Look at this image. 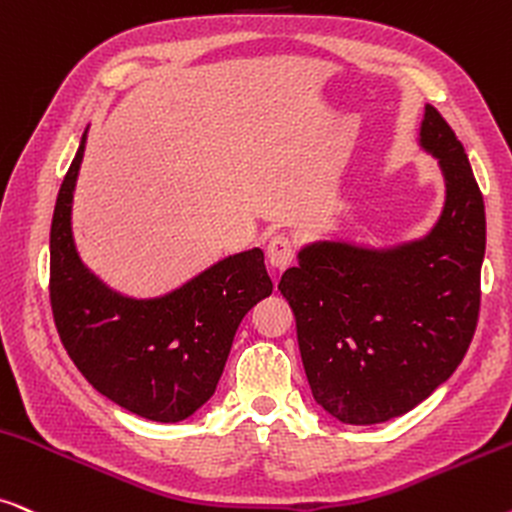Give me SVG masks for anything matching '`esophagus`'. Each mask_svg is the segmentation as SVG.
Here are the masks:
<instances>
[{"label":"esophagus","instance_id":"34e87169","mask_svg":"<svg viewBox=\"0 0 512 512\" xmlns=\"http://www.w3.org/2000/svg\"><path fill=\"white\" fill-rule=\"evenodd\" d=\"M265 254H268V263L272 265V268L284 270V268H289L291 263H294L296 249H294V242H291L287 235H275L268 242V249H265Z\"/></svg>","mask_w":512,"mask_h":512}]
</instances>
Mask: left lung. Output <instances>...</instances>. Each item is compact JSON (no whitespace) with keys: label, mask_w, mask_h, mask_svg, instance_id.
Returning a JSON list of instances; mask_svg holds the SVG:
<instances>
[{"label":"left lung","mask_w":512,"mask_h":512,"mask_svg":"<svg viewBox=\"0 0 512 512\" xmlns=\"http://www.w3.org/2000/svg\"><path fill=\"white\" fill-rule=\"evenodd\" d=\"M421 148L440 159L447 199L423 240L393 249L315 242L280 280L317 404L371 426L407 414L459 367L480 315L487 242L482 192L433 105Z\"/></svg>","instance_id":"8db88e82"}]
</instances>
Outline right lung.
I'll return each instance as SVG.
<instances>
[{
  "instance_id": "obj_1",
  "label": "right lung",
  "mask_w": 512,
  "mask_h": 512,
  "mask_svg": "<svg viewBox=\"0 0 512 512\" xmlns=\"http://www.w3.org/2000/svg\"><path fill=\"white\" fill-rule=\"evenodd\" d=\"M84 141L86 134L53 209V322L70 360L98 393L150 421H183L214 395L242 317L272 294L263 251L223 258L167 296H119L84 268L72 242V192Z\"/></svg>"
}]
</instances>
